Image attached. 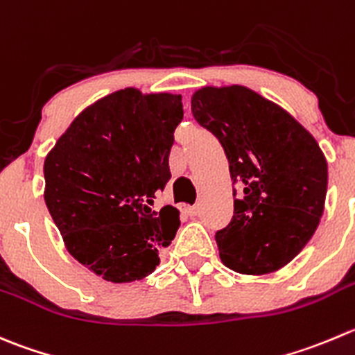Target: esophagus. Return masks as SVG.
Here are the masks:
<instances>
[{"mask_svg": "<svg viewBox=\"0 0 355 355\" xmlns=\"http://www.w3.org/2000/svg\"><path fill=\"white\" fill-rule=\"evenodd\" d=\"M185 213H187L189 216H198L199 215V206L198 205L187 206V208H185Z\"/></svg>", "mask_w": 355, "mask_h": 355, "instance_id": "esophagus-1", "label": "esophagus"}]
</instances>
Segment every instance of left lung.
<instances>
[{
    "label": "left lung",
    "mask_w": 355,
    "mask_h": 355,
    "mask_svg": "<svg viewBox=\"0 0 355 355\" xmlns=\"http://www.w3.org/2000/svg\"><path fill=\"white\" fill-rule=\"evenodd\" d=\"M191 109L222 144L239 185L232 220L215 236L223 265L250 276L276 272L304 250L324 211L321 147L293 116L246 86H205Z\"/></svg>",
    "instance_id": "left-lung-1"
}]
</instances>
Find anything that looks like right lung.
<instances>
[{"mask_svg":"<svg viewBox=\"0 0 355 355\" xmlns=\"http://www.w3.org/2000/svg\"><path fill=\"white\" fill-rule=\"evenodd\" d=\"M182 97L118 90L88 105L44 159V202L69 253L111 283L154 272L178 209L153 208L170 180Z\"/></svg>","mask_w":355,"mask_h":355,"instance_id":"1","label":"right lung"}]
</instances>
